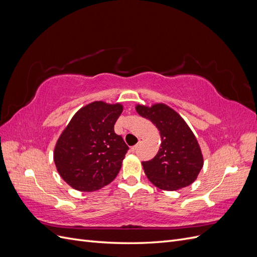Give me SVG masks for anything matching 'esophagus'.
<instances>
[{"mask_svg":"<svg viewBox=\"0 0 257 257\" xmlns=\"http://www.w3.org/2000/svg\"><path fill=\"white\" fill-rule=\"evenodd\" d=\"M142 143H143V139H139V142H138V144L137 145H135V146H133L132 147V151H135L137 148L142 145Z\"/></svg>","mask_w":257,"mask_h":257,"instance_id":"1","label":"esophagus"}]
</instances>
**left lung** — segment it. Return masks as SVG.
<instances>
[{"label": "left lung", "instance_id": "1", "mask_svg": "<svg viewBox=\"0 0 257 257\" xmlns=\"http://www.w3.org/2000/svg\"><path fill=\"white\" fill-rule=\"evenodd\" d=\"M136 111L150 120L161 134L155 157L143 162L147 178L161 190L176 191L192 184L204 165L199 145L188 124L164 104L136 106Z\"/></svg>", "mask_w": 257, "mask_h": 257}]
</instances>
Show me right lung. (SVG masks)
Masks as SVG:
<instances>
[{"instance_id": "right-lung-1", "label": "right lung", "mask_w": 257, "mask_h": 257, "mask_svg": "<svg viewBox=\"0 0 257 257\" xmlns=\"http://www.w3.org/2000/svg\"><path fill=\"white\" fill-rule=\"evenodd\" d=\"M120 104L93 102L75 113L58 139L54 164L63 180L81 192L109 184L119 174L128 147L114 133Z\"/></svg>"}]
</instances>
